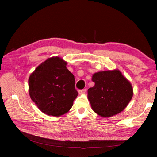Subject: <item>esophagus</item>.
I'll list each match as a JSON object with an SVG mask.
<instances>
[{
	"instance_id": "34e87169",
	"label": "esophagus",
	"mask_w": 157,
	"mask_h": 157,
	"mask_svg": "<svg viewBox=\"0 0 157 157\" xmlns=\"http://www.w3.org/2000/svg\"><path fill=\"white\" fill-rule=\"evenodd\" d=\"M86 92V89H82V90H78V93H79L80 94H84Z\"/></svg>"
}]
</instances>
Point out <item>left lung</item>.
<instances>
[{"instance_id": "left-lung-1", "label": "left lung", "mask_w": 157, "mask_h": 157, "mask_svg": "<svg viewBox=\"0 0 157 157\" xmlns=\"http://www.w3.org/2000/svg\"><path fill=\"white\" fill-rule=\"evenodd\" d=\"M94 86L88 90V99L94 112L110 117L124 110L133 96L128 80L118 70L101 71L92 77Z\"/></svg>"}]
</instances>
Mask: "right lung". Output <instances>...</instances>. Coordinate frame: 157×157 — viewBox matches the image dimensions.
<instances>
[{"instance_id":"1","label":"right lung","mask_w":157,"mask_h":157,"mask_svg":"<svg viewBox=\"0 0 157 157\" xmlns=\"http://www.w3.org/2000/svg\"><path fill=\"white\" fill-rule=\"evenodd\" d=\"M67 63L53 57L42 63L29 77V95L40 110L58 117L68 112L78 96L74 75Z\"/></svg>"}]
</instances>
